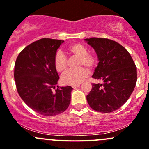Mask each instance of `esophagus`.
<instances>
[{
    "label": "esophagus",
    "mask_w": 149,
    "mask_h": 149,
    "mask_svg": "<svg viewBox=\"0 0 149 149\" xmlns=\"http://www.w3.org/2000/svg\"><path fill=\"white\" fill-rule=\"evenodd\" d=\"M79 85H80V84H77V85H72V88H78V87H79Z\"/></svg>",
    "instance_id": "34e87169"
}]
</instances>
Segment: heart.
Returning <instances> with one entry per match:
<instances>
[{
    "mask_svg": "<svg viewBox=\"0 0 149 149\" xmlns=\"http://www.w3.org/2000/svg\"><path fill=\"white\" fill-rule=\"evenodd\" d=\"M67 53L70 56L78 58L77 70L67 72L61 77V82L64 85H75L79 84L88 74V70L96 67L98 59L96 55L88 53V49L82 44L76 42L67 47ZM56 70L59 73H64L68 69V63L65 56L61 52H57L54 58Z\"/></svg>",
    "mask_w": 149,
    "mask_h": 149,
    "instance_id": "obj_1",
    "label": "heart"
}]
</instances>
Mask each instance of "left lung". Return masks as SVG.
I'll list each match as a JSON object with an SVG mask.
<instances>
[{
    "label": "left lung",
    "mask_w": 149,
    "mask_h": 149,
    "mask_svg": "<svg viewBox=\"0 0 149 149\" xmlns=\"http://www.w3.org/2000/svg\"><path fill=\"white\" fill-rule=\"evenodd\" d=\"M85 40L99 60L92 77L104 81L92 84L87 101L95 111L110 113L120 108L132 94L137 82L136 66L129 52L116 41L100 38Z\"/></svg>",
    "instance_id": "obj_1"
}]
</instances>
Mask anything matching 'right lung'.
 Instances as JSON below:
<instances>
[{
  "mask_svg": "<svg viewBox=\"0 0 149 149\" xmlns=\"http://www.w3.org/2000/svg\"><path fill=\"white\" fill-rule=\"evenodd\" d=\"M64 40L42 38L25 47L17 56L14 79L17 92L29 108L44 116L58 115L70 104L71 86L58 87L54 58Z\"/></svg>",
  "mask_w": 149,
  "mask_h": 149,
  "instance_id": "1",
  "label": "right lung"
}]
</instances>
